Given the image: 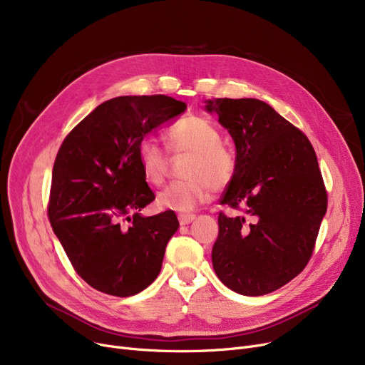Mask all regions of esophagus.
<instances>
[{"label":"esophagus","instance_id":"34e87169","mask_svg":"<svg viewBox=\"0 0 365 365\" xmlns=\"http://www.w3.org/2000/svg\"><path fill=\"white\" fill-rule=\"evenodd\" d=\"M195 215H186V213H183V215H179V222H180V225H189L190 222H194L195 220Z\"/></svg>","mask_w":365,"mask_h":365}]
</instances>
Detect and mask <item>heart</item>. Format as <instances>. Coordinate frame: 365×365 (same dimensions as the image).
I'll list each match as a JSON object with an SVG mask.
<instances>
[{"label":"heart","instance_id":"obj_1","mask_svg":"<svg viewBox=\"0 0 365 365\" xmlns=\"http://www.w3.org/2000/svg\"><path fill=\"white\" fill-rule=\"evenodd\" d=\"M219 130L202 117L189 115L173 124L167 131V143L173 152L190 153L185 165L183 180L171 182L158 194V204L164 208L189 212L208 201L219 186L232 179L235 158L220 145ZM138 161L148 183L160 186L168 173V157L164 148L152 136L139 142Z\"/></svg>","mask_w":365,"mask_h":365}]
</instances>
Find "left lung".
Returning a JSON list of instances; mask_svg holds the SVG:
<instances>
[{
  "label": "left lung",
  "instance_id": "left-lung-1",
  "mask_svg": "<svg viewBox=\"0 0 365 365\" xmlns=\"http://www.w3.org/2000/svg\"><path fill=\"white\" fill-rule=\"evenodd\" d=\"M207 112L234 139L235 171L220 204L244 216L219 213L215 272L244 296L272 293L308 264L327 212V190L304 134L257 99L205 101Z\"/></svg>",
  "mask_w": 365,
  "mask_h": 365
}]
</instances>
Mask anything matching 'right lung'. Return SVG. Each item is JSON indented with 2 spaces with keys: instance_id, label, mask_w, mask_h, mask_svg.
I'll use <instances>...</instances> for the list:
<instances>
[{
  "instance_id": "add662e5",
  "label": "right lung",
  "mask_w": 365,
  "mask_h": 365,
  "mask_svg": "<svg viewBox=\"0 0 365 365\" xmlns=\"http://www.w3.org/2000/svg\"><path fill=\"white\" fill-rule=\"evenodd\" d=\"M185 109L164 94L113 98L75 125L57 152L48 219L75 272L93 289L128 297L158 277L179 220L171 210L139 213L155 195L138 146Z\"/></svg>"
}]
</instances>
